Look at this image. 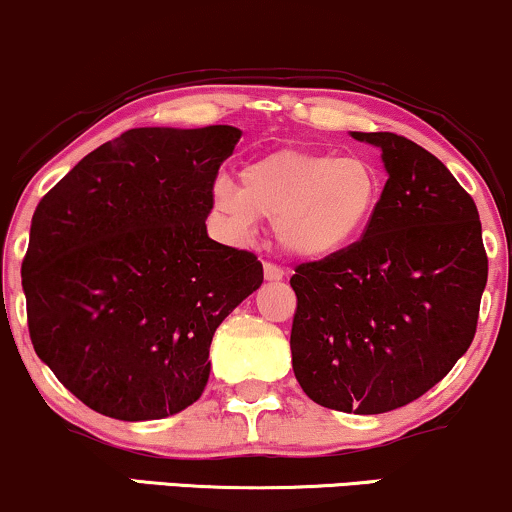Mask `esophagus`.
I'll return each instance as SVG.
<instances>
[{
    "mask_svg": "<svg viewBox=\"0 0 512 512\" xmlns=\"http://www.w3.org/2000/svg\"><path fill=\"white\" fill-rule=\"evenodd\" d=\"M263 275H266V280H282V277H285V270L275 266V263L266 261L263 263Z\"/></svg>",
    "mask_w": 512,
    "mask_h": 512,
    "instance_id": "1",
    "label": "esophagus"
}]
</instances>
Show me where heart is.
Returning a JSON list of instances; mask_svg holds the SVG:
<instances>
[{
	"mask_svg": "<svg viewBox=\"0 0 512 512\" xmlns=\"http://www.w3.org/2000/svg\"><path fill=\"white\" fill-rule=\"evenodd\" d=\"M382 192V173L363 156L282 149L246 163L239 185L218 180L213 204L237 235H251L258 218L270 220L287 256L320 261L368 232Z\"/></svg>",
	"mask_w": 512,
	"mask_h": 512,
	"instance_id": "1",
	"label": "heart"
}]
</instances>
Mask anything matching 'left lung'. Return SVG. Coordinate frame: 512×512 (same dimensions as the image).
<instances>
[{
	"mask_svg": "<svg viewBox=\"0 0 512 512\" xmlns=\"http://www.w3.org/2000/svg\"><path fill=\"white\" fill-rule=\"evenodd\" d=\"M382 149L389 180L368 232L294 268V375L308 399L377 415L420 399L475 339L489 261L475 201L449 168L394 132H353Z\"/></svg>",
	"mask_w": 512,
	"mask_h": 512,
	"instance_id": "left-lung-1",
	"label": "left lung"
}]
</instances>
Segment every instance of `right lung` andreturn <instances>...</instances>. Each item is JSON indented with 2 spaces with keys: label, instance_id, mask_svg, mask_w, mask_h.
<instances>
[{
  "label": "right lung",
  "instance_id": "1",
  "mask_svg": "<svg viewBox=\"0 0 512 512\" xmlns=\"http://www.w3.org/2000/svg\"><path fill=\"white\" fill-rule=\"evenodd\" d=\"M242 132L135 128L87 154L35 208L21 277L35 353L97 413H180L208 382L213 332L263 282L208 237L218 168Z\"/></svg>",
  "mask_w": 512,
  "mask_h": 512
}]
</instances>
